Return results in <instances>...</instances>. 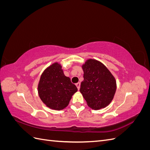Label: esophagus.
Listing matches in <instances>:
<instances>
[{
  "instance_id": "34e87169",
  "label": "esophagus",
  "mask_w": 150,
  "mask_h": 150,
  "mask_svg": "<svg viewBox=\"0 0 150 150\" xmlns=\"http://www.w3.org/2000/svg\"><path fill=\"white\" fill-rule=\"evenodd\" d=\"M76 86H77V88H78V89L79 90L80 86H81V83H76Z\"/></svg>"
}]
</instances>
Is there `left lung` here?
Wrapping results in <instances>:
<instances>
[{"mask_svg": "<svg viewBox=\"0 0 150 150\" xmlns=\"http://www.w3.org/2000/svg\"><path fill=\"white\" fill-rule=\"evenodd\" d=\"M84 80L81 82L80 92L93 110L106 108L114 98L116 81L103 63L89 59L82 65Z\"/></svg>", "mask_w": 150, "mask_h": 150, "instance_id": "8db88e82", "label": "left lung"}]
</instances>
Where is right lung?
<instances>
[{"mask_svg": "<svg viewBox=\"0 0 150 150\" xmlns=\"http://www.w3.org/2000/svg\"><path fill=\"white\" fill-rule=\"evenodd\" d=\"M39 96L50 109L62 110L66 108L78 88L64 75L62 66L56 62L42 73L38 86Z\"/></svg>", "mask_w": 150, "mask_h": 150, "instance_id": "right-lung-1", "label": "right lung"}]
</instances>
